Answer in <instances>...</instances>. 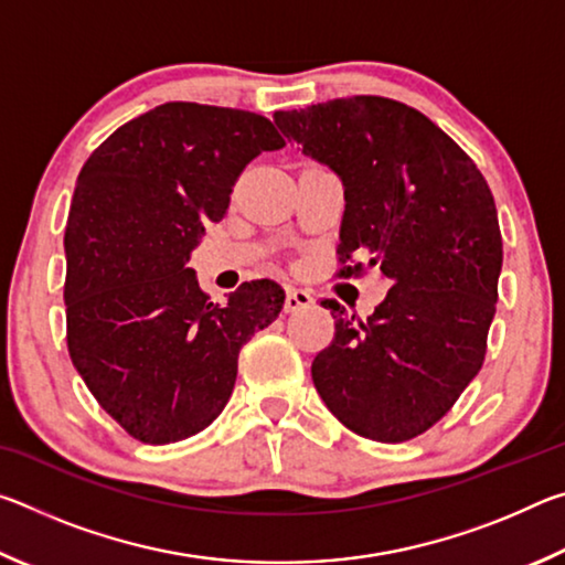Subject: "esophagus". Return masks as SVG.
I'll use <instances>...</instances> for the list:
<instances>
[{
	"instance_id": "1",
	"label": "esophagus",
	"mask_w": 565,
	"mask_h": 565,
	"mask_svg": "<svg viewBox=\"0 0 565 565\" xmlns=\"http://www.w3.org/2000/svg\"><path fill=\"white\" fill-rule=\"evenodd\" d=\"M309 306H313V296H311V291H306V289H291L286 291V301H284V309L289 311V313H296V311H301V309H309Z\"/></svg>"
}]
</instances>
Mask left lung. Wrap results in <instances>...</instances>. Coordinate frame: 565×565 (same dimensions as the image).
Returning a JSON list of instances; mask_svg holds the SVG:
<instances>
[{"label":"left lung","mask_w":565,"mask_h":565,"mask_svg":"<svg viewBox=\"0 0 565 565\" xmlns=\"http://www.w3.org/2000/svg\"><path fill=\"white\" fill-rule=\"evenodd\" d=\"M274 119L343 181L339 276L379 269L391 281L369 319L321 301L337 331L311 363L313 386L349 431L411 441L483 366L503 262L491 189L444 129L396 99L359 94Z\"/></svg>","instance_id":"obj_1"}]
</instances>
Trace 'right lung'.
<instances>
[{
    "label": "right lung",
    "instance_id": "add662e5",
    "mask_svg": "<svg viewBox=\"0 0 565 565\" xmlns=\"http://www.w3.org/2000/svg\"><path fill=\"white\" fill-rule=\"evenodd\" d=\"M286 145L262 114L167 102L82 167L64 232L66 349L99 406L141 444L194 436L234 391L238 351L286 294L256 279L218 306L186 269L244 167Z\"/></svg>",
    "mask_w": 565,
    "mask_h": 565
}]
</instances>
